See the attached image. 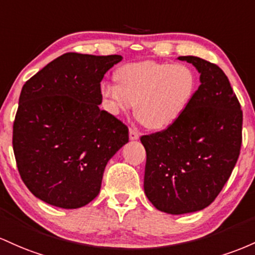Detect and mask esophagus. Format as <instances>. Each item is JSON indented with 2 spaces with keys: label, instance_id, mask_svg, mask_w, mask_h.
I'll use <instances>...</instances> for the list:
<instances>
[{
  "label": "esophagus",
  "instance_id": "esophagus-1",
  "mask_svg": "<svg viewBox=\"0 0 255 255\" xmlns=\"http://www.w3.org/2000/svg\"><path fill=\"white\" fill-rule=\"evenodd\" d=\"M128 137H130L131 141H136V139L139 138V135L135 128H130V130H128Z\"/></svg>",
  "mask_w": 255,
  "mask_h": 255
}]
</instances>
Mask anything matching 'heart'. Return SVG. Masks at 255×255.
<instances>
[{
  "instance_id": "b5f03b06",
  "label": "heart",
  "mask_w": 255,
  "mask_h": 255,
  "mask_svg": "<svg viewBox=\"0 0 255 255\" xmlns=\"http://www.w3.org/2000/svg\"><path fill=\"white\" fill-rule=\"evenodd\" d=\"M116 77L119 85H101L106 108L118 116L136 104L137 119L151 130H164L181 118L197 87L194 71L183 64L132 62L119 67Z\"/></svg>"
}]
</instances>
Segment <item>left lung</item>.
<instances>
[{"label":"left lung","mask_w":255,"mask_h":255,"mask_svg":"<svg viewBox=\"0 0 255 255\" xmlns=\"http://www.w3.org/2000/svg\"><path fill=\"white\" fill-rule=\"evenodd\" d=\"M200 73L185 113L161 132L142 136L147 153L144 193L170 214L201 211L214 201L235 167L242 111L225 73L197 56H179Z\"/></svg>","instance_id":"left-lung-1"}]
</instances>
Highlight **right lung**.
<instances>
[{
  "label": "right lung",
  "mask_w": 255,
  "mask_h": 255,
  "mask_svg": "<svg viewBox=\"0 0 255 255\" xmlns=\"http://www.w3.org/2000/svg\"><path fill=\"white\" fill-rule=\"evenodd\" d=\"M122 60L67 53L22 87L13 150L22 182L42 201L72 210L99 195L106 165L128 142V128L99 107L100 83Z\"/></svg>",
  "instance_id": "1"
}]
</instances>
